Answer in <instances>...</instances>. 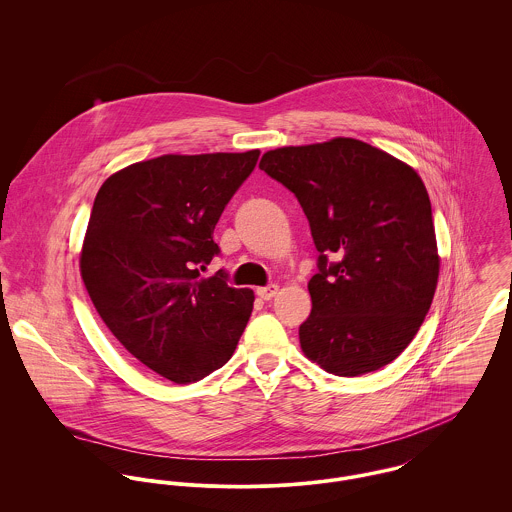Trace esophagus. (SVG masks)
Wrapping results in <instances>:
<instances>
[{
    "instance_id": "esophagus-1",
    "label": "esophagus",
    "mask_w": 512,
    "mask_h": 512,
    "mask_svg": "<svg viewBox=\"0 0 512 512\" xmlns=\"http://www.w3.org/2000/svg\"><path fill=\"white\" fill-rule=\"evenodd\" d=\"M278 286L276 284H272V286H266V288H258L256 293H258V297L260 299H264V301H268V299H272V297H276V293H278Z\"/></svg>"
}]
</instances>
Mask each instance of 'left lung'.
<instances>
[{
	"label": "left lung",
	"mask_w": 512,
	"mask_h": 512,
	"mask_svg": "<svg viewBox=\"0 0 512 512\" xmlns=\"http://www.w3.org/2000/svg\"><path fill=\"white\" fill-rule=\"evenodd\" d=\"M260 169L297 197L319 252L307 359L337 376L392 363L414 339L439 276L432 205L420 175L353 138L266 151ZM335 257L331 263L328 258Z\"/></svg>",
	"instance_id": "obj_1"
}]
</instances>
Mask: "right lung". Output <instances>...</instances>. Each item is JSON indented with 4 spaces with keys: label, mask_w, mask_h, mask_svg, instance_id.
<instances>
[{
    "label": "right lung",
    "mask_w": 512,
    "mask_h": 512,
    "mask_svg": "<svg viewBox=\"0 0 512 512\" xmlns=\"http://www.w3.org/2000/svg\"><path fill=\"white\" fill-rule=\"evenodd\" d=\"M258 157L161 155L110 175L94 199L86 292L128 353L177 384L224 365L250 319L254 292L230 288L222 270L203 280L197 266L219 254L215 226Z\"/></svg>",
    "instance_id": "add662e5"
}]
</instances>
